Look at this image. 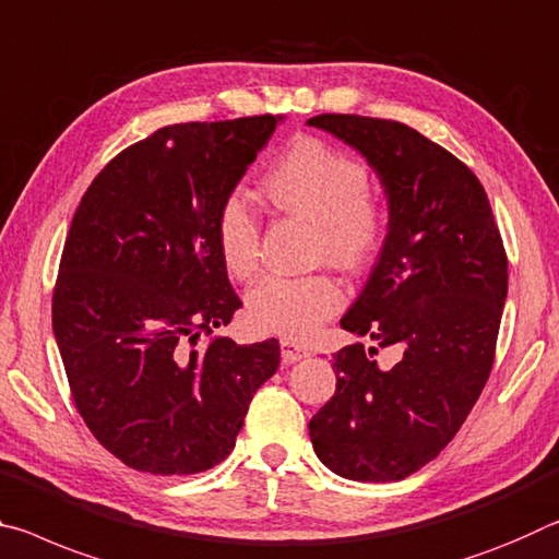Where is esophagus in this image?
<instances>
[{
    "label": "esophagus",
    "mask_w": 559,
    "mask_h": 559,
    "mask_svg": "<svg viewBox=\"0 0 559 559\" xmlns=\"http://www.w3.org/2000/svg\"><path fill=\"white\" fill-rule=\"evenodd\" d=\"M280 349H282V361L285 364H295L299 359H305V356L309 354L305 346H301L299 342H292V340H282Z\"/></svg>",
    "instance_id": "1"
}]
</instances>
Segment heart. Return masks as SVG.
Returning a JSON list of instances; mask_svg holds the SVG:
<instances>
[{
  "label": "heart",
  "instance_id": "b5f03b06",
  "mask_svg": "<svg viewBox=\"0 0 559 559\" xmlns=\"http://www.w3.org/2000/svg\"><path fill=\"white\" fill-rule=\"evenodd\" d=\"M274 207L314 225V258L359 270L381 247L386 213L369 190L364 163L317 139H299L264 180ZM217 245L225 267L247 280L260 264V223L242 195L217 213ZM344 295L329 274L267 277L247 297V317L262 332L305 336L342 307Z\"/></svg>",
  "mask_w": 559,
  "mask_h": 559
}]
</instances>
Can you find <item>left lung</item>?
<instances>
[{
  "instance_id": "obj_1",
  "label": "left lung",
  "mask_w": 559,
  "mask_h": 559,
  "mask_svg": "<svg viewBox=\"0 0 559 559\" xmlns=\"http://www.w3.org/2000/svg\"><path fill=\"white\" fill-rule=\"evenodd\" d=\"M307 126L359 153L389 205L379 260L342 317L356 342L334 354L336 391L309 438L346 480H401L453 441L486 386L508 258L480 180L441 145L369 116L322 114ZM383 345L397 346L393 367L372 359Z\"/></svg>"
}]
</instances>
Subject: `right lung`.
<instances>
[{
    "instance_id": "1",
    "label": "right lung",
    "mask_w": 559,
    "mask_h": 559,
    "mask_svg": "<svg viewBox=\"0 0 559 559\" xmlns=\"http://www.w3.org/2000/svg\"><path fill=\"white\" fill-rule=\"evenodd\" d=\"M285 116L176 123L118 153L73 213L51 301L73 404L128 468L190 475L233 453L280 342L200 334L242 307L219 205Z\"/></svg>"
}]
</instances>
